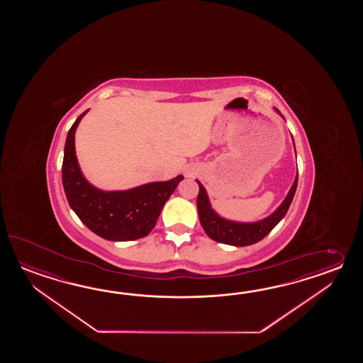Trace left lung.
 I'll return each instance as SVG.
<instances>
[{
	"label": "left lung",
	"mask_w": 363,
	"mask_h": 363,
	"mask_svg": "<svg viewBox=\"0 0 363 363\" xmlns=\"http://www.w3.org/2000/svg\"><path fill=\"white\" fill-rule=\"evenodd\" d=\"M277 111L280 113L279 110ZM297 182H298V175L294 179V185L288 193L286 200L283 201V203L279 206L278 210L274 214H271L269 218L255 223H238V222L223 219L216 214L210 206L205 188L197 180L200 186L199 196H197V208H199L201 225L208 238L218 242L235 245V247H247V245L255 244L261 241L266 235H269L271 230L284 218L288 208L291 206V202L294 200Z\"/></svg>",
	"instance_id": "1"
}]
</instances>
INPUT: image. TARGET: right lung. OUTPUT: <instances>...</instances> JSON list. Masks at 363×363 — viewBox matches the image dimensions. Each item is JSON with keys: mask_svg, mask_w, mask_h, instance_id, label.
Instances as JSON below:
<instances>
[{"mask_svg": "<svg viewBox=\"0 0 363 363\" xmlns=\"http://www.w3.org/2000/svg\"><path fill=\"white\" fill-rule=\"evenodd\" d=\"M85 113L69 128L65 144L62 183L69 206L102 239H141L155 228L163 205L184 177L179 175L169 182L149 183L122 192H104L94 188L80 172L75 155V130Z\"/></svg>", "mask_w": 363, "mask_h": 363, "instance_id": "right-lung-1", "label": "right lung"}]
</instances>
